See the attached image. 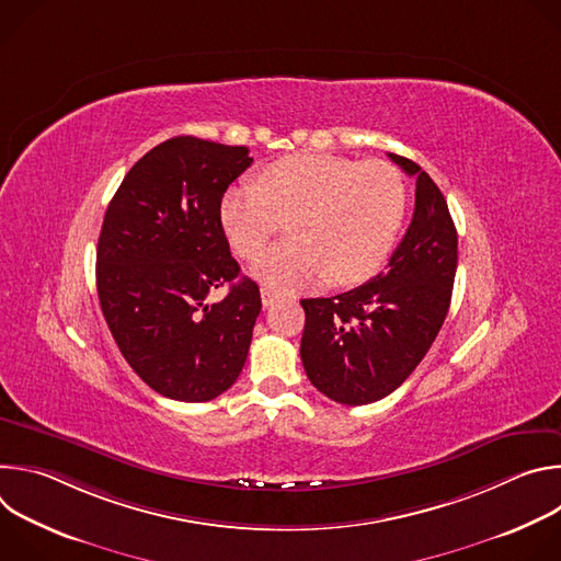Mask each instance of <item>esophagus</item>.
I'll use <instances>...</instances> for the list:
<instances>
[{
    "label": "esophagus",
    "instance_id": "esophagus-1",
    "mask_svg": "<svg viewBox=\"0 0 561 561\" xmlns=\"http://www.w3.org/2000/svg\"><path fill=\"white\" fill-rule=\"evenodd\" d=\"M277 297H279L277 290H273V288H268V286H262V304H264V308L273 306V304L277 301Z\"/></svg>",
    "mask_w": 561,
    "mask_h": 561
}]
</instances>
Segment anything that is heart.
Listing matches in <instances>:
<instances>
[{
  "mask_svg": "<svg viewBox=\"0 0 561 561\" xmlns=\"http://www.w3.org/2000/svg\"><path fill=\"white\" fill-rule=\"evenodd\" d=\"M407 215V184L386 162L297 152L277 159L262 184L244 180L221 202L230 249L255 257L290 221L293 239L262 253L253 275L279 293L331 279L353 286L379 271Z\"/></svg>",
  "mask_w": 561,
  "mask_h": 561,
  "instance_id": "obj_1",
  "label": "heart"
}]
</instances>
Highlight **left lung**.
<instances>
[{
    "mask_svg": "<svg viewBox=\"0 0 561 561\" xmlns=\"http://www.w3.org/2000/svg\"><path fill=\"white\" fill-rule=\"evenodd\" d=\"M388 157L415 178V210L386 273L335 297L301 299L304 370L346 407L373 404L409 379L444 324L457 271V230L442 191L411 159Z\"/></svg>",
    "mask_w": 561,
    "mask_h": 561,
    "instance_id": "8db88e82",
    "label": "left lung"
}]
</instances>
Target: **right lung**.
<instances>
[{"mask_svg":"<svg viewBox=\"0 0 561 561\" xmlns=\"http://www.w3.org/2000/svg\"><path fill=\"white\" fill-rule=\"evenodd\" d=\"M253 164L247 146L191 135L148 150L106 208L98 295L130 368L159 394L210 402L244 368L262 310L221 226L226 188ZM229 286L224 300L205 297Z\"/></svg>","mask_w":561,"mask_h":561,"instance_id":"right-lung-1","label":"right lung"}]
</instances>
